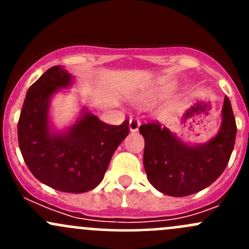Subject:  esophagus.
Instances as JSON below:
<instances>
[{"label": "esophagus", "mask_w": 249, "mask_h": 249, "mask_svg": "<svg viewBox=\"0 0 249 249\" xmlns=\"http://www.w3.org/2000/svg\"><path fill=\"white\" fill-rule=\"evenodd\" d=\"M140 125H141V122L139 119H136V118H131V119H130L129 127H130V130H131L132 132L137 131V130H139V127H140Z\"/></svg>", "instance_id": "obj_1"}]
</instances>
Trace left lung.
<instances>
[{
	"label": "left lung",
	"mask_w": 249,
	"mask_h": 249,
	"mask_svg": "<svg viewBox=\"0 0 249 249\" xmlns=\"http://www.w3.org/2000/svg\"><path fill=\"white\" fill-rule=\"evenodd\" d=\"M222 127L203 145L179 142L158 122L140 126L144 139L143 165L150 184L170 196H188L212 184L228 166L235 144V117L225 96Z\"/></svg>",
	"instance_id": "1"
}]
</instances>
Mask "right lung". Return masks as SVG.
<instances>
[{"mask_svg":"<svg viewBox=\"0 0 249 249\" xmlns=\"http://www.w3.org/2000/svg\"><path fill=\"white\" fill-rule=\"evenodd\" d=\"M72 77L62 67L47 70L27 90L19 122V148L32 175L64 193L89 192L104 179L113 153L127 136L129 120L109 125L87 112L66 134L52 135L49 99Z\"/></svg>","mask_w":249,"mask_h":249,"instance_id":"right-lung-1","label":"right lung"}]
</instances>
